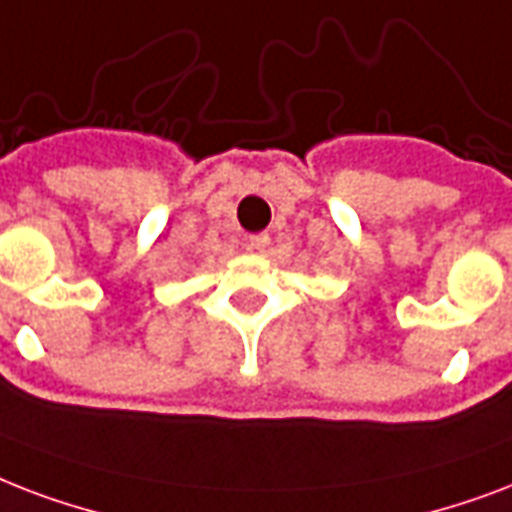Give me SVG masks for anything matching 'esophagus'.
<instances>
[{"label":"esophagus","instance_id":"34e87169","mask_svg":"<svg viewBox=\"0 0 512 512\" xmlns=\"http://www.w3.org/2000/svg\"><path fill=\"white\" fill-rule=\"evenodd\" d=\"M248 245H251L253 251H261V248H267V245H269V235H267V232H259V235H248Z\"/></svg>","mask_w":512,"mask_h":512}]
</instances>
